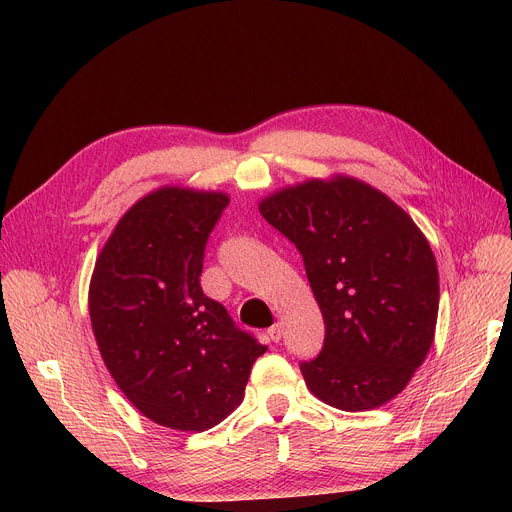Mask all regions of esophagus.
Here are the masks:
<instances>
[{
    "label": "esophagus",
    "instance_id": "esophagus-1",
    "mask_svg": "<svg viewBox=\"0 0 512 512\" xmlns=\"http://www.w3.org/2000/svg\"><path fill=\"white\" fill-rule=\"evenodd\" d=\"M281 336H283V328H281V324H274V326L268 330V338H270L272 342H279V340H281Z\"/></svg>",
    "mask_w": 512,
    "mask_h": 512
}]
</instances>
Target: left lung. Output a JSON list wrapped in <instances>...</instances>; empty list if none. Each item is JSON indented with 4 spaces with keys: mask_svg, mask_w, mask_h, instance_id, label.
Masks as SVG:
<instances>
[{
    "mask_svg": "<svg viewBox=\"0 0 512 512\" xmlns=\"http://www.w3.org/2000/svg\"><path fill=\"white\" fill-rule=\"evenodd\" d=\"M295 244L326 336L299 365L307 389L332 408L363 412L396 398L435 338L439 270L410 215L348 176L307 180L258 205Z\"/></svg>",
    "mask_w": 512,
    "mask_h": 512,
    "instance_id": "left-lung-1",
    "label": "left lung"
}]
</instances>
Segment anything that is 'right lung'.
<instances>
[{
    "mask_svg": "<svg viewBox=\"0 0 512 512\" xmlns=\"http://www.w3.org/2000/svg\"><path fill=\"white\" fill-rule=\"evenodd\" d=\"M229 196L164 186L116 223L90 281L92 330L116 385L149 420L201 432L244 400L266 352L201 287Z\"/></svg>",
    "mask_w": 512,
    "mask_h": 512,
    "instance_id": "1",
    "label": "right lung"
}]
</instances>
